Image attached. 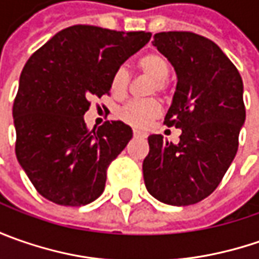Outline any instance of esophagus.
Returning a JSON list of instances; mask_svg holds the SVG:
<instances>
[{"mask_svg":"<svg viewBox=\"0 0 259 259\" xmlns=\"http://www.w3.org/2000/svg\"><path fill=\"white\" fill-rule=\"evenodd\" d=\"M133 133H134L135 138H144V133H143V131H140V130H134Z\"/></svg>","mask_w":259,"mask_h":259,"instance_id":"34e87169","label":"esophagus"}]
</instances>
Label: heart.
<instances>
[{
    "mask_svg": "<svg viewBox=\"0 0 259 259\" xmlns=\"http://www.w3.org/2000/svg\"><path fill=\"white\" fill-rule=\"evenodd\" d=\"M138 67L145 75L151 76L155 80L157 91H164L165 79L170 73L168 60L160 53H148L138 60ZM130 83V72L126 66H119L111 79V91L115 96H121L125 94ZM161 112V106L157 101H131L124 105L119 111L118 116L126 124L143 128L148 125L154 118Z\"/></svg>",
    "mask_w": 259,
    "mask_h": 259,
    "instance_id": "1",
    "label": "heart"
}]
</instances>
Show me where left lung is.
<instances>
[{
  "label": "left lung",
  "mask_w": 259,
  "mask_h": 259,
  "mask_svg": "<svg viewBox=\"0 0 259 259\" xmlns=\"http://www.w3.org/2000/svg\"><path fill=\"white\" fill-rule=\"evenodd\" d=\"M153 45L174 67L177 85L164 124L182 130L179 144L148 137L143 173L148 193L171 206H189L219 186L238 151L245 122L244 83L212 40L164 31Z\"/></svg>",
  "instance_id": "1"
}]
</instances>
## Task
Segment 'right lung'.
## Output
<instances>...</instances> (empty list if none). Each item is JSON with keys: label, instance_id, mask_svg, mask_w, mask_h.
<instances>
[{"label": "right lung", "instance_id": "1", "mask_svg": "<svg viewBox=\"0 0 259 259\" xmlns=\"http://www.w3.org/2000/svg\"><path fill=\"white\" fill-rule=\"evenodd\" d=\"M151 38L145 31L72 25L28 59L13 106L15 154L35 190L83 206L105 189L106 168L133 138L122 121L86 128L91 98L109 94L114 72Z\"/></svg>", "mask_w": 259, "mask_h": 259}]
</instances>
